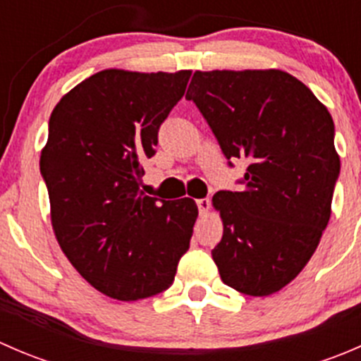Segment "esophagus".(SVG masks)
I'll return each mask as SVG.
<instances>
[{"mask_svg":"<svg viewBox=\"0 0 361 361\" xmlns=\"http://www.w3.org/2000/svg\"><path fill=\"white\" fill-rule=\"evenodd\" d=\"M197 207H199V213L201 214H206L207 211H209V207H211V201L209 199H199L197 201Z\"/></svg>","mask_w":361,"mask_h":361,"instance_id":"34e87169","label":"esophagus"}]
</instances>
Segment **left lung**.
Returning a JSON list of instances; mask_svg holds the SVG:
<instances>
[{"label":"left lung","instance_id":"1","mask_svg":"<svg viewBox=\"0 0 361 361\" xmlns=\"http://www.w3.org/2000/svg\"><path fill=\"white\" fill-rule=\"evenodd\" d=\"M231 160L248 159L245 188L213 195L224 221L211 251L221 281L251 297L279 292L319 245L341 173L334 120L281 69L195 71L187 90Z\"/></svg>","mask_w":361,"mask_h":361}]
</instances>
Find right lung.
Segmentation results:
<instances>
[{
    "mask_svg": "<svg viewBox=\"0 0 361 361\" xmlns=\"http://www.w3.org/2000/svg\"><path fill=\"white\" fill-rule=\"evenodd\" d=\"M190 75L103 69L73 87L50 115L39 171L54 234L80 276L116 300L169 288L190 246L195 201L140 190L160 123Z\"/></svg>",
    "mask_w": 361,
    "mask_h": 361,
    "instance_id": "right-lung-1",
    "label": "right lung"
}]
</instances>
